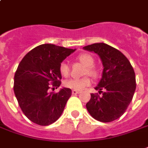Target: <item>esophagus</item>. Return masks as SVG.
Returning a JSON list of instances; mask_svg holds the SVG:
<instances>
[{"label":"esophagus","mask_w":148,"mask_h":148,"mask_svg":"<svg viewBox=\"0 0 148 148\" xmlns=\"http://www.w3.org/2000/svg\"><path fill=\"white\" fill-rule=\"evenodd\" d=\"M80 91L79 90H72V94L73 95H77V94H79Z\"/></svg>","instance_id":"34e87169"}]
</instances>
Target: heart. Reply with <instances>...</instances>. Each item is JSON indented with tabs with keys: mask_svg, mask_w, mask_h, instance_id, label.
<instances>
[{
	"mask_svg": "<svg viewBox=\"0 0 148 148\" xmlns=\"http://www.w3.org/2000/svg\"><path fill=\"white\" fill-rule=\"evenodd\" d=\"M77 59L86 66L85 74H89L92 77H96L98 76V71L94 67L95 60L94 58L88 53H82L78 55ZM60 74L64 77H67L70 74V67L66 62H62L59 66ZM90 84V79L88 77H84L82 78H71L64 82V86L67 88L73 89L76 90H82Z\"/></svg>",
	"mask_w": 148,
	"mask_h": 148,
	"instance_id": "b5f03b06",
	"label": "heart"
}]
</instances>
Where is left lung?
I'll list each match as a JSON object with an SVG mask.
<instances>
[{
    "label": "left lung",
    "instance_id": "8db88e82",
    "mask_svg": "<svg viewBox=\"0 0 148 148\" xmlns=\"http://www.w3.org/2000/svg\"><path fill=\"white\" fill-rule=\"evenodd\" d=\"M83 49L97 53L103 66L102 77L95 87L102 95L90 94L86 109L96 120L112 122L123 114L132 102L136 88L134 69L119 50L107 44L95 43Z\"/></svg>",
    "mask_w": 148,
    "mask_h": 148
}]
</instances>
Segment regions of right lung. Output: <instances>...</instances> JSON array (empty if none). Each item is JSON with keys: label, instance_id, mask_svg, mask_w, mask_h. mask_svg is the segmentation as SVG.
<instances>
[{"label": "right lung", "instance_id": "right-lung-1", "mask_svg": "<svg viewBox=\"0 0 148 148\" xmlns=\"http://www.w3.org/2000/svg\"><path fill=\"white\" fill-rule=\"evenodd\" d=\"M76 49H67L53 44L35 47L24 57L14 75V94L25 115L41 126L57 121L62 114L69 98L70 88L62 87L58 93H49L53 86L59 87L60 64Z\"/></svg>", "mask_w": 148, "mask_h": 148}]
</instances>
